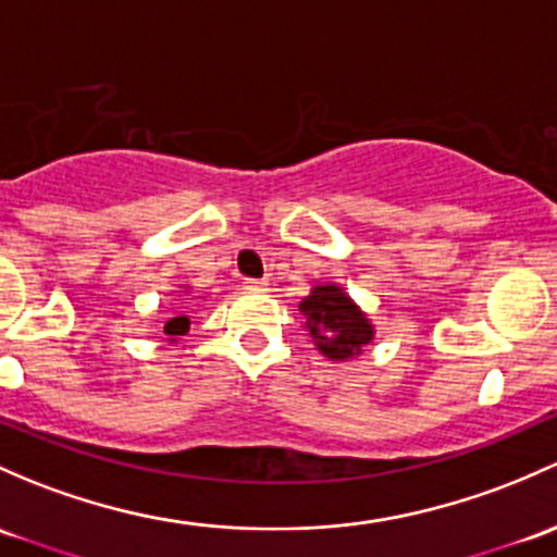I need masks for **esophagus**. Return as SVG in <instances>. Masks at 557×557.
Masks as SVG:
<instances>
[{"mask_svg": "<svg viewBox=\"0 0 557 557\" xmlns=\"http://www.w3.org/2000/svg\"><path fill=\"white\" fill-rule=\"evenodd\" d=\"M245 290H253V294H263V290H269V283L267 280H245Z\"/></svg>", "mask_w": 557, "mask_h": 557, "instance_id": "obj_1", "label": "esophagus"}]
</instances>
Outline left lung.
<instances>
[{
	"label": "left lung",
	"instance_id": "1",
	"mask_svg": "<svg viewBox=\"0 0 557 557\" xmlns=\"http://www.w3.org/2000/svg\"><path fill=\"white\" fill-rule=\"evenodd\" d=\"M298 309L307 318V331L320 352L333 360H349L371 342L373 331L366 314L355 307L352 298L344 296L338 285H318Z\"/></svg>",
	"mask_w": 557,
	"mask_h": 557
}]
</instances>
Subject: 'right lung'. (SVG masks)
I'll return each mask as SVG.
<instances>
[{"mask_svg": "<svg viewBox=\"0 0 557 557\" xmlns=\"http://www.w3.org/2000/svg\"><path fill=\"white\" fill-rule=\"evenodd\" d=\"M186 331H189V320H186V318H173V320H168V325H165L168 336H184Z\"/></svg>", "mask_w": 557, "mask_h": 557, "instance_id": "obj_1", "label": "right lung"}]
</instances>
